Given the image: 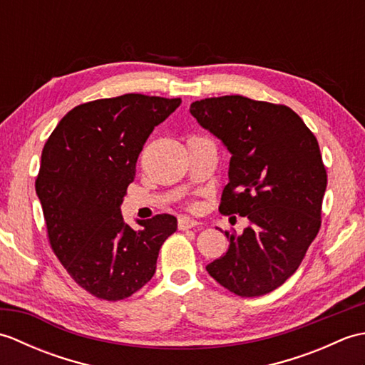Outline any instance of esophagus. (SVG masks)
<instances>
[{
    "label": "esophagus",
    "instance_id": "1",
    "mask_svg": "<svg viewBox=\"0 0 365 365\" xmlns=\"http://www.w3.org/2000/svg\"><path fill=\"white\" fill-rule=\"evenodd\" d=\"M197 224H199V222H197L196 220L190 218V216H180V218H178V229H182V230L196 227Z\"/></svg>",
    "mask_w": 365,
    "mask_h": 365
}]
</instances>
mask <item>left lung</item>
I'll return each mask as SVG.
<instances>
[{
	"label": "left lung",
	"instance_id": "1",
	"mask_svg": "<svg viewBox=\"0 0 365 365\" xmlns=\"http://www.w3.org/2000/svg\"><path fill=\"white\" fill-rule=\"evenodd\" d=\"M190 113L230 152L220 212L247 218L227 252L205 267L238 297L281 287L320 230L327 191L317 138L289 106L224 96L191 103Z\"/></svg>",
	"mask_w": 365,
	"mask_h": 365
}]
</instances>
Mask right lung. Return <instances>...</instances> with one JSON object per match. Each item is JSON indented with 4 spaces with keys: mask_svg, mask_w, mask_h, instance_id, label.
I'll use <instances>...</instances> for the list:
<instances>
[{
    "mask_svg": "<svg viewBox=\"0 0 365 365\" xmlns=\"http://www.w3.org/2000/svg\"><path fill=\"white\" fill-rule=\"evenodd\" d=\"M180 98L125 94L75 106L42 150L36 192L50 245L73 281L106 301L128 298L150 281L173 215L123 221L120 204L139 152Z\"/></svg>",
    "mask_w": 365,
    "mask_h": 365,
    "instance_id": "add662e5",
    "label": "right lung"
}]
</instances>
